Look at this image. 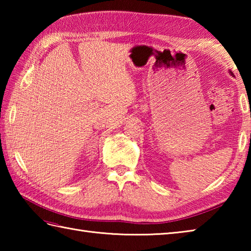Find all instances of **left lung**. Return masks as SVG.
Wrapping results in <instances>:
<instances>
[{"instance_id": "8db88e82", "label": "left lung", "mask_w": 251, "mask_h": 251, "mask_svg": "<svg viewBox=\"0 0 251 251\" xmlns=\"http://www.w3.org/2000/svg\"><path fill=\"white\" fill-rule=\"evenodd\" d=\"M230 73H231V74H232V72H231V71H230Z\"/></svg>"}]
</instances>
